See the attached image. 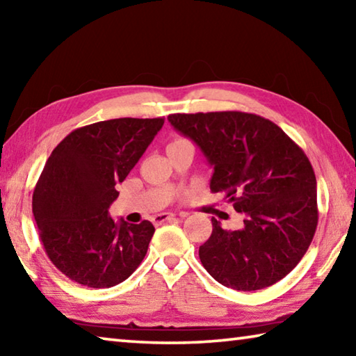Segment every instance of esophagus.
Returning <instances> with one entry per match:
<instances>
[{
	"label": "esophagus",
	"mask_w": 356,
	"mask_h": 356,
	"mask_svg": "<svg viewBox=\"0 0 356 356\" xmlns=\"http://www.w3.org/2000/svg\"><path fill=\"white\" fill-rule=\"evenodd\" d=\"M171 220H176V215L170 213V212H163V213H159V215L154 216L155 225H161V222H168Z\"/></svg>",
	"instance_id": "obj_1"
}]
</instances>
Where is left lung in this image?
I'll list each match as a JSON object with an SVG mask.
<instances>
[{
  "label": "left lung",
  "mask_w": 356,
  "mask_h": 356,
  "mask_svg": "<svg viewBox=\"0 0 356 356\" xmlns=\"http://www.w3.org/2000/svg\"><path fill=\"white\" fill-rule=\"evenodd\" d=\"M213 168L210 190L243 215L238 229L212 218L200 246L204 268L220 284L259 291L284 278L308 251L318 212L308 156L272 120L242 111L170 114Z\"/></svg>",
  "instance_id": "left-lung-1"
}]
</instances>
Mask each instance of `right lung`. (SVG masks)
<instances>
[{
    "label": "right lung",
    "mask_w": 356,
    "mask_h": 356,
    "mask_svg": "<svg viewBox=\"0 0 356 356\" xmlns=\"http://www.w3.org/2000/svg\"><path fill=\"white\" fill-rule=\"evenodd\" d=\"M165 119L119 118L76 129L48 156L33 193L47 256L78 284L102 289L129 278L146 256L155 227L114 221L108 209Z\"/></svg>",
    "instance_id": "1"
}]
</instances>
